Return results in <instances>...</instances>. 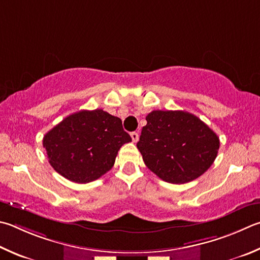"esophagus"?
I'll use <instances>...</instances> for the list:
<instances>
[{
  "instance_id": "esophagus-1",
  "label": "esophagus",
  "mask_w": 260,
  "mask_h": 260,
  "mask_svg": "<svg viewBox=\"0 0 260 260\" xmlns=\"http://www.w3.org/2000/svg\"><path fill=\"white\" fill-rule=\"evenodd\" d=\"M131 138H132V141H133L134 143H136L139 141V133H136V132H132Z\"/></svg>"
}]
</instances>
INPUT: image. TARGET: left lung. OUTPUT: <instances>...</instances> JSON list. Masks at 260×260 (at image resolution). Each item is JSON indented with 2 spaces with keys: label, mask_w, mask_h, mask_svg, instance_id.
<instances>
[{
  "label": "left lung",
  "mask_w": 260,
  "mask_h": 260,
  "mask_svg": "<svg viewBox=\"0 0 260 260\" xmlns=\"http://www.w3.org/2000/svg\"><path fill=\"white\" fill-rule=\"evenodd\" d=\"M136 144L144 164L162 181L184 184L201 176L215 161L219 139L186 111L153 110Z\"/></svg>",
  "instance_id": "left-lung-1"
}]
</instances>
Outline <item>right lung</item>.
<instances>
[{
	"label": "right lung",
	"instance_id": "obj_1",
	"mask_svg": "<svg viewBox=\"0 0 260 260\" xmlns=\"http://www.w3.org/2000/svg\"><path fill=\"white\" fill-rule=\"evenodd\" d=\"M131 141L120 118L95 109L66 117L44 135L43 146L55 172L83 184L109 172L121 145Z\"/></svg>",
	"mask_w": 260,
	"mask_h": 260
}]
</instances>
